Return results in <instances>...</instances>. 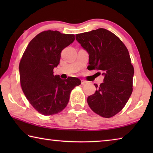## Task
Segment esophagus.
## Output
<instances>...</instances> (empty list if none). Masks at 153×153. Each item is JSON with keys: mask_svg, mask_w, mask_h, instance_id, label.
Masks as SVG:
<instances>
[{"mask_svg": "<svg viewBox=\"0 0 153 153\" xmlns=\"http://www.w3.org/2000/svg\"><path fill=\"white\" fill-rule=\"evenodd\" d=\"M86 83H87L86 81H85V80H84V79H82V85H84L85 84H86Z\"/></svg>", "mask_w": 153, "mask_h": 153, "instance_id": "34e87169", "label": "esophagus"}]
</instances>
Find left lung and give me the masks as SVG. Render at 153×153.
I'll return each instance as SVG.
<instances>
[{
	"label": "left lung",
	"mask_w": 153,
	"mask_h": 153,
	"mask_svg": "<svg viewBox=\"0 0 153 153\" xmlns=\"http://www.w3.org/2000/svg\"><path fill=\"white\" fill-rule=\"evenodd\" d=\"M76 38L89 54L88 70L105 77L87 102L95 113L110 118L123 109L133 91L134 69L128 48L117 36L104 28L78 33Z\"/></svg>",
	"instance_id": "obj_1"
}]
</instances>
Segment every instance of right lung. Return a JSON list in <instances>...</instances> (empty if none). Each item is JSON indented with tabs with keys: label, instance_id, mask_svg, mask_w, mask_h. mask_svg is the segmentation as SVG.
Here are the masks:
<instances>
[{
	"label": "right lung",
	"instance_id": "right-lung-1",
	"mask_svg": "<svg viewBox=\"0 0 153 153\" xmlns=\"http://www.w3.org/2000/svg\"><path fill=\"white\" fill-rule=\"evenodd\" d=\"M74 40V34L44 31L30 41L21 59V86L28 101L42 115H53L63 111L72 90L81 84L77 77L62 79L53 75L61 51Z\"/></svg>",
	"mask_w": 153,
	"mask_h": 153
}]
</instances>
